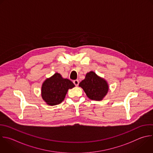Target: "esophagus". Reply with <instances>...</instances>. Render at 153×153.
I'll return each mask as SVG.
<instances>
[{
    "mask_svg": "<svg viewBox=\"0 0 153 153\" xmlns=\"http://www.w3.org/2000/svg\"><path fill=\"white\" fill-rule=\"evenodd\" d=\"M73 83L74 84L76 85V86H78L79 85V81L78 80H75L73 81Z\"/></svg>",
    "mask_w": 153,
    "mask_h": 153,
    "instance_id": "obj_1",
    "label": "esophagus"
}]
</instances>
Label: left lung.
<instances>
[{"label":"left lung","mask_w":153,"mask_h":153,"mask_svg":"<svg viewBox=\"0 0 153 153\" xmlns=\"http://www.w3.org/2000/svg\"><path fill=\"white\" fill-rule=\"evenodd\" d=\"M79 86L89 99L95 101L102 100L109 89L108 82L92 71L86 73L85 79L80 82Z\"/></svg>","instance_id":"obj_1"}]
</instances>
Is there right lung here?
Wrapping results in <instances>:
<instances>
[{"label": "right lung", "instance_id": "add662e5", "mask_svg": "<svg viewBox=\"0 0 153 153\" xmlns=\"http://www.w3.org/2000/svg\"><path fill=\"white\" fill-rule=\"evenodd\" d=\"M74 86L71 80L56 73L42 83L41 90L42 98L49 106L59 105L64 101L68 89Z\"/></svg>", "mask_w": 153, "mask_h": 153}]
</instances>
